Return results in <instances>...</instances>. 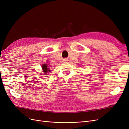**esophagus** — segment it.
<instances>
[{"mask_svg": "<svg viewBox=\"0 0 129 129\" xmlns=\"http://www.w3.org/2000/svg\"><path fill=\"white\" fill-rule=\"evenodd\" d=\"M63 61L64 62H67V61H68V60L67 59H64L63 60Z\"/></svg>", "mask_w": 129, "mask_h": 129, "instance_id": "1", "label": "esophagus"}]
</instances>
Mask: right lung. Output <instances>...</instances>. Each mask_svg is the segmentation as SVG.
Segmentation results:
<instances>
[{"label": "right lung", "instance_id": "right-lung-1", "mask_svg": "<svg viewBox=\"0 0 129 129\" xmlns=\"http://www.w3.org/2000/svg\"><path fill=\"white\" fill-rule=\"evenodd\" d=\"M42 67V69L43 70V72L44 73L45 75H47V73L51 72V70H50V68H48V67L47 66V64H46V63L43 64Z\"/></svg>", "mask_w": 129, "mask_h": 129}]
</instances>
